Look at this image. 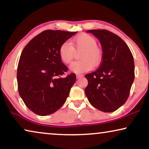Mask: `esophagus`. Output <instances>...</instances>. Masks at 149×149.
Returning a JSON list of instances; mask_svg holds the SVG:
<instances>
[{
  "mask_svg": "<svg viewBox=\"0 0 149 149\" xmlns=\"http://www.w3.org/2000/svg\"><path fill=\"white\" fill-rule=\"evenodd\" d=\"M83 77V74H77V79H80Z\"/></svg>",
  "mask_w": 149,
  "mask_h": 149,
  "instance_id": "34e87169",
  "label": "esophagus"
}]
</instances>
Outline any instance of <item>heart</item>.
I'll return each mask as SVG.
<instances>
[{"mask_svg": "<svg viewBox=\"0 0 149 149\" xmlns=\"http://www.w3.org/2000/svg\"><path fill=\"white\" fill-rule=\"evenodd\" d=\"M72 44L76 49H83L81 54L82 60L73 62L70 70L75 73H82L92 70L94 65L100 63L102 55L97 47V42L93 36L83 33L73 38ZM74 48L70 42L65 41L61 44L58 49V55L61 61L64 64H70L74 56Z\"/></svg>", "mask_w": 149, "mask_h": 149, "instance_id": "b5f03b06", "label": "heart"}]
</instances>
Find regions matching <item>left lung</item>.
Here are the masks:
<instances>
[{"label":"left lung","mask_w":149,"mask_h":149,"mask_svg":"<svg viewBox=\"0 0 149 149\" xmlns=\"http://www.w3.org/2000/svg\"><path fill=\"white\" fill-rule=\"evenodd\" d=\"M102 48L100 67L85 75V95L91 105L105 113L113 112L125 103L134 80V62L127 44L107 30H90Z\"/></svg>","instance_id":"8db88e82"}]
</instances>
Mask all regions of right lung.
I'll return each instance as SVG.
<instances>
[{
  "mask_svg": "<svg viewBox=\"0 0 149 149\" xmlns=\"http://www.w3.org/2000/svg\"><path fill=\"white\" fill-rule=\"evenodd\" d=\"M77 32L47 30L34 37L22 51L17 66L19 95L26 107L36 115H49L66 100L76 74L63 77L68 68L61 61V44Z\"/></svg>",
  "mask_w": 149,
  "mask_h": 149,
  "instance_id": "right-lung-1",
  "label": "right lung"
}]
</instances>
